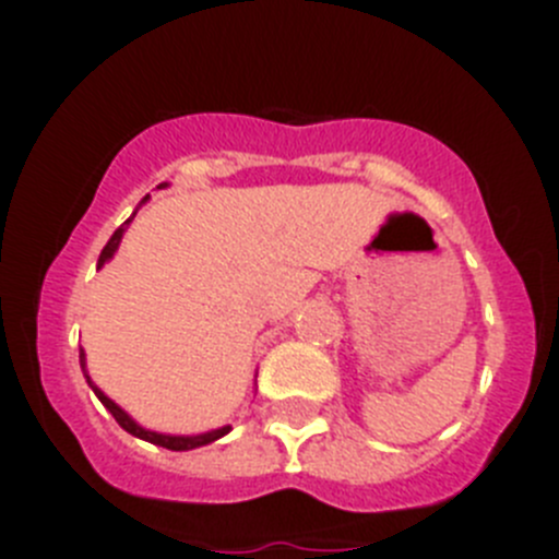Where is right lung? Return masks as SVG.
Here are the masks:
<instances>
[{"mask_svg": "<svg viewBox=\"0 0 559 559\" xmlns=\"http://www.w3.org/2000/svg\"><path fill=\"white\" fill-rule=\"evenodd\" d=\"M159 188H163V186H159ZM143 202H145V199H143ZM132 219H134V216H132ZM132 219H126L123 225L118 227V230L111 233V239L106 241V247H104V250H100L98 266H104L106 261H109L111 255H115V250H118L120 239H123V227L129 225V222H132ZM81 366H84V352H81ZM84 373H86V366H84ZM86 382H90V385H92L90 377H86ZM92 391L98 394V400L104 402L106 411H109V414L115 416V421H118V425L123 427V430H129V433L138 436V439H143V441H152V444H159V448H165V450H193V448H202V444H211V441L222 439V436H225V433H230V425L219 427V430H211V433H202V436H163V433H154V430H145V427H140L138 421L129 419V414H126V411H120V407L115 405V402H111L109 396H106L104 391H100V388L92 385Z\"/></svg>", "mask_w": 559, "mask_h": 559, "instance_id": "right-lung-1", "label": "right lung"}]
</instances>
